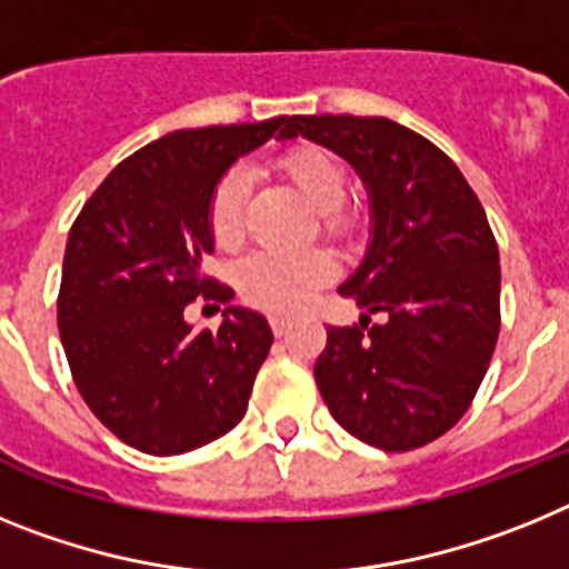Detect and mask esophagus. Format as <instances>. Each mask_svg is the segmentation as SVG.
Instances as JSON below:
<instances>
[{
  "mask_svg": "<svg viewBox=\"0 0 569 569\" xmlns=\"http://www.w3.org/2000/svg\"><path fill=\"white\" fill-rule=\"evenodd\" d=\"M270 328H273L276 336H284L290 330V316L270 313Z\"/></svg>",
  "mask_w": 569,
  "mask_h": 569,
  "instance_id": "esophagus-1",
  "label": "esophagus"
}]
</instances>
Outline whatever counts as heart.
Instances as JSON below:
<instances>
[{
  "mask_svg": "<svg viewBox=\"0 0 569 569\" xmlns=\"http://www.w3.org/2000/svg\"><path fill=\"white\" fill-rule=\"evenodd\" d=\"M281 170L305 199L321 213V228L345 233L347 216L339 204L347 196L345 164L325 148L290 150ZM250 196V170L236 164L219 179L208 208L210 233L219 248H236L244 239V208ZM333 276V259L325 250L301 253H256L239 268V293L256 308L284 310L301 308L316 290Z\"/></svg>",
  "mask_w": 569,
  "mask_h": 569,
  "instance_id": "heart-1",
  "label": "heart"
}]
</instances>
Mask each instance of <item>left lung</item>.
I'll return each mask as SVG.
<instances>
[{"mask_svg":"<svg viewBox=\"0 0 569 569\" xmlns=\"http://www.w3.org/2000/svg\"><path fill=\"white\" fill-rule=\"evenodd\" d=\"M281 133L339 153L370 193L373 239L339 288L365 313L328 328L321 399L365 445H430L467 413L501 328L499 244L479 196L450 156L385 116H290Z\"/></svg>","mask_w":569,"mask_h":569,"instance_id":"8db88e82","label":"left lung"}]
</instances>
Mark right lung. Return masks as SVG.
Instances as JSON below:
<instances>
[{
  "instance_id": "1",
  "label": "right lung",
  "mask_w": 569,
  "mask_h": 569,
  "mask_svg": "<svg viewBox=\"0 0 569 569\" xmlns=\"http://www.w3.org/2000/svg\"><path fill=\"white\" fill-rule=\"evenodd\" d=\"M284 124L173 130L116 164L70 228L57 301L70 373L93 416L142 453L210 445L248 410L273 345L268 319L228 308L219 330H193L184 310L233 296L202 273L210 196Z\"/></svg>"
}]
</instances>
